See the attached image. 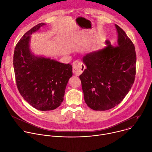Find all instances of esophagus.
Instances as JSON below:
<instances>
[{
  "instance_id": "1",
  "label": "esophagus",
  "mask_w": 152,
  "mask_h": 152,
  "mask_svg": "<svg viewBox=\"0 0 152 152\" xmlns=\"http://www.w3.org/2000/svg\"><path fill=\"white\" fill-rule=\"evenodd\" d=\"M73 71L77 75H80L82 74L85 69V66L83 63L78 60L75 61L72 64Z\"/></svg>"
}]
</instances>
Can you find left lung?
Segmentation results:
<instances>
[{"label":"left lung","instance_id":"1","mask_svg":"<svg viewBox=\"0 0 152 152\" xmlns=\"http://www.w3.org/2000/svg\"><path fill=\"white\" fill-rule=\"evenodd\" d=\"M118 45L107 46L83 58L86 69L80 75L84 98L94 110H106L119 104L135 78V48L126 32L117 25Z\"/></svg>","mask_w":152,"mask_h":152}]
</instances>
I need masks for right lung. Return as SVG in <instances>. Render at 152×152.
Listing matches in <instances>:
<instances>
[{"label": "right lung", "instance_id": "right-lung-1", "mask_svg": "<svg viewBox=\"0 0 152 152\" xmlns=\"http://www.w3.org/2000/svg\"><path fill=\"white\" fill-rule=\"evenodd\" d=\"M44 25L39 23L25 34L15 47L13 57L16 85L20 95L31 106L42 111L60 106L72 75L71 64L36 57L31 53V35Z\"/></svg>", "mask_w": 152, "mask_h": 152}]
</instances>
